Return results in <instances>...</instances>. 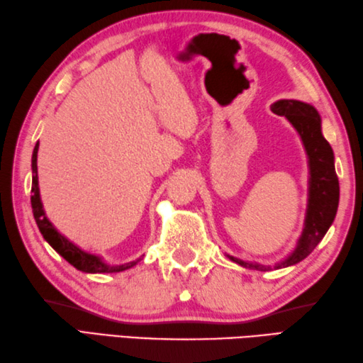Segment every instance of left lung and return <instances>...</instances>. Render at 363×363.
I'll list each match as a JSON object with an SVG mask.
<instances>
[{"mask_svg":"<svg viewBox=\"0 0 363 363\" xmlns=\"http://www.w3.org/2000/svg\"><path fill=\"white\" fill-rule=\"evenodd\" d=\"M271 111L279 116H285L296 131L299 133L302 144H304L310 174L308 202L304 230H302L301 238L296 244V249L285 260L276 263L274 266H269L244 262L236 257L227 255L232 262L238 263L240 266L257 271L286 268V266L302 262L308 254H312V250L324 238V235L334 223L340 199L338 177L334 166V152H332L330 144L324 139L321 133V117L318 114V111L308 103L298 100H279L271 106Z\"/></svg>","mask_w":363,"mask_h":363,"instance_id":"1","label":"left lung"}]
</instances>
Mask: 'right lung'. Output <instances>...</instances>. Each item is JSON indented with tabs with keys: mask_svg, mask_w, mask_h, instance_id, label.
<instances>
[{
	"mask_svg": "<svg viewBox=\"0 0 363 363\" xmlns=\"http://www.w3.org/2000/svg\"><path fill=\"white\" fill-rule=\"evenodd\" d=\"M37 150H39V143L35 144L34 152H33V188H31V206H33V214L35 219V224L39 227L40 233L43 238L53 247L56 252L64 257L72 266H75L77 269L83 272H91V274H97V272H121L125 269H130L131 266H135L140 258L136 262L123 263V264H108L101 260V257L84 252L83 249H79L77 244L69 241L62 233H59L55 225L50 223V219L45 216V211H43V205L40 201V192H39V180H37Z\"/></svg>",
	"mask_w": 363,
	"mask_h": 363,
	"instance_id": "add662e5",
	"label": "right lung"
}]
</instances>
